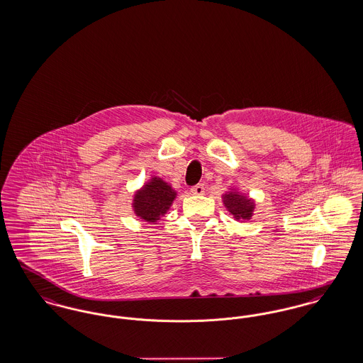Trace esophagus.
<instances>
[{"instance_id":"obj_1","label":"esophagus","mask_w":363,"mask_h":363,"mask_svg":"<svg viewBox=\"0 0 363 363\" xmlns=\"http://www.w3.org/2000/svg\"><path fill=\"white\" fill-rule=\"evenodd\" d=\"M191 194H192V195H202V194H205V186H203V184H196V186H194V187L191 189Z\"/></svg>"}]
</instances>
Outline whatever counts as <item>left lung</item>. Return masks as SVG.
<instances>
[{
	"mask_svg": "<svg viewBox=\"0 0 363 363\" xmlns=\"http://www.w3.org/2000/svg\"><path fill=\"white\" fill-rule=\"evenodd\" d=\"M223 202L229 213L233 216V218L238 221L250 220L255 208V203L251 198L236 190H230L227 194H224Z\"/></svg>",
	"mask_w": 363,
	"mask_h": 363,
	"instance_id": "obj_1",
	"label": "left lung"
}]
</instances>
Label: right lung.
<instances>
[{"instance_id":"right-lung-1","label":"right lung","mask_w":363,"mask_h":363,"mask_svg":"<svg viewBox=\"0 0 363 363\" xmlns=\"http://www.w3.org/2000/svg\"><path fill=\"white\" fill-rule=\"evenodd\" d=\"M176 198V191L161 177H152L140 190L136 191L133 208L135 214L147 223H157Z\"/></svg>"}]
</instances>
